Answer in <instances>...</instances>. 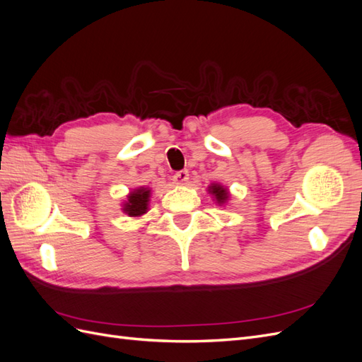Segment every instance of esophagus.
Here are the masks:
<instances>
[{
    "mask_svg": "<svg viewBox=\"0 0 362 362\" xmlns=\"http://www.w3.org/2000/svg\"><path fill=\"white\" fill-rule=\"evenodd\" d=\"M173 181H175V184L184 185L185 182L189 181V172H187V170H180V172H177V173L173 175Z\"/></svg>",
    "mask_w": 362,
    "mask_h": 362,
    "instance_id": "esophagus-1",
    "label": "esophagus"
}]
</instances>
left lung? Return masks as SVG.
Listing matches in <instances>:
<instances>
[{
    "mask_svg": "<svg viewBox=\"0 0 362 362\" xmlns=\"http://www.w3.org/2000/svg\"><path fill=\"white\" fill-rule=\"evenodd\" d=\"M208 192L214 196V199L218 205H223L229 199L228 189H225L221 184H211L210 187H208Z\"/></svg>",
    "mask_w": 362,
    "mask_h": 362,
    "instance_id": "left-lung-1",
    "label": "left lung"
}]
</instances>
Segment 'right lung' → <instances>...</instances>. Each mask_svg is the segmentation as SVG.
Listing matches in <instances>:
<instances>
[{"label":"right lung","mask_w":362,"mask_h":362,"mask_svg":"<svg viewBox=\"0 0 362 362\" xmlns=\"http://www.w3.org/2000/svg\"><path fill=\"white\" fill-rule=\"evenodd\" d=\"M151 190L148 187H139L128 194L127 201L124 202V213L129 217H139L148 211Z\"/></svg>","instance_id":"add662e5"}]
</instances>
